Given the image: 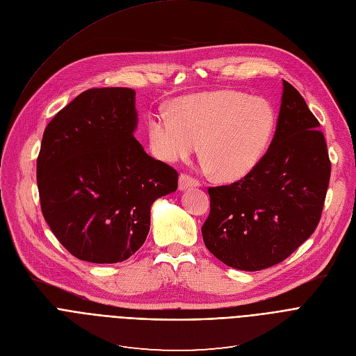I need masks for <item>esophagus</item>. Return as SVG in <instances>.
Wrapping results in <instances>:
<instances>
[{"mask_svg":"<svg viewBox=\"0 0 356 356\" xmlns=\"http://www.w3.org/2000/svg\"><path fill=\"white\" fill-rule=\"evenodd\" d=\"M200 181L193 179L192 176L188 175H181L179 179V188L180 191H187V188H192V187H199Z\"/></svg>","mask_w":356,"mask_h":356,"instance_id":"34e87169","label":"esophagus"}]
</instances>
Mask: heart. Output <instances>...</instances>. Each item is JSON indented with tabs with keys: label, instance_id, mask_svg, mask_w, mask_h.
Segmentation results:
<instances>
[{
	"label": "heart",
	"instance_id": "1",
	"mask_svg": "<svg viewBox=\"0 0 356 356\" xmlns=\"http://www.w3.org/2000/svg\"><path fill=\"white\" fill-rule=\"evenodd\" d=\"M276 130L269 102L234 90L195 94L177 100L172 113L149 115L153 154L165 161L186 160L197 149L203 165L222 181L250 175L265 157Z\"/></svg>",
	"mask_w": 356,
	"mask_h": 356
}]
</instances>
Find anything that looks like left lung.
Segmentation results:
<instances>
[{
  "label": "left lung",
  "instance_id": "1",
  "mask_svg": "<svg viewBox=\"0 0 356 356\" xmlns=\"http://www.w3.org/2000/svg\"><path fill=\"white\" fill-rule=\"evenodd\" d=\"M329 177L319 122L283 80L276 131L262 161L238 181L209 187L210 213L202 226L206 248L239 270L283 262L315 232Z\"/></svg>",
  "mask_w": 356,
  "mask_h": 356
}]
</instances>
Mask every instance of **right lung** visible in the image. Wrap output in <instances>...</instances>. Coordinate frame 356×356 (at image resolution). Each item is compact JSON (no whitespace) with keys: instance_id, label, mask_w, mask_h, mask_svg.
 Returning a JSON list of instances; mask_svg holds the SVG:
<instances>
[{"instance_id":"1","label":"right lung","mask_w":356,"mask_h":356,"mask_svg":"<svg viewBox=\"0 0 356 356\" xmlns=\"http://www.w3.org/2000/svg\"><path fill=\"white\" fill-rule=\"evenodd\" d=\"M136 91L90 88L45 127L37 159L41 211L58 242L91 264L123 262L143 246L150 207L179 173L136 140Z\"/></svg>"}]
</instances>
